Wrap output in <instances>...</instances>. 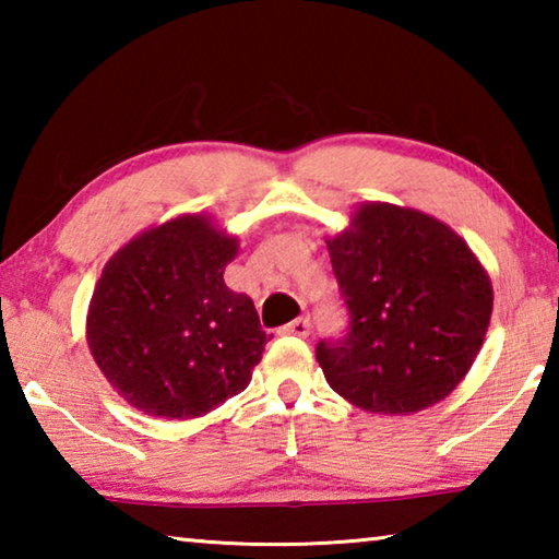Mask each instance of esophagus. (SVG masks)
<instances>
[{
  "label": "esophagus",
  "mask_w": 559,
  "mask_h": 559,
  "mask_svg": "<svg viewBox=\"0 0 559 559\" xmlns=\"http://www.w3.org/2000/svg\"><path fill=\"white\" fill-rule=\"evenodd\" d=\"M281 333L283 335H298V337H306L308 333H310V320L308 318H296V320H290L288 325H283L281 328Z\"/></svg>",
  "instance_id": "obj_1"
}]
</instances>
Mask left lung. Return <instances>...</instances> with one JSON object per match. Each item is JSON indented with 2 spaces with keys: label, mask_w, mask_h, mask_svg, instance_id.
Listing matches in <instances>:
<instances>
[{
  "label": "left lung",
  "mask_w": 559,
  "mask_h": 559,
  "mask_svg": "<svg viewBox=\"0 0 559 559\" xmlns=\"http://www.w3.org/2000/svg\"><path fill=\"white\" fill-rule=\"evenodd\" d=\"M328 253L347 310L345 333L316 345L328 384L372 414H414L456 390L493 310L466 241L433 216L367 204Z\"/></svg>",
  "instance_id": "obj_1"
}]
</instances>
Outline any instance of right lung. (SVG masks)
Returning <instances> with one entry per match:
<instances>
[{"label": "right lung", "instance_id": "add662e5", "mask_svg": "<svg viewBox=\"0 0 559 559\" xmlns=\"http://www.w3.org/2000/svg\"><path fill=\"white\" fill-rule=\"evenodd\" d=\"M236 249L204 216H179L106 263L88 308V347L135 409L194 419L249 386L273 335L253 300L226 288Z\"/></svg>", "mask_w": 559, "mask_h": 559}]
</instances>
